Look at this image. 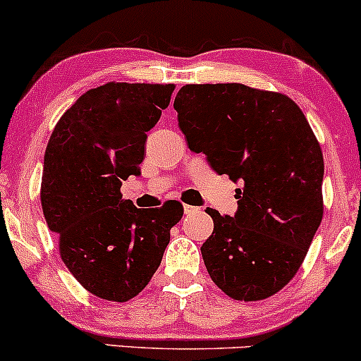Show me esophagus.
<instances>
[{
	"label": "esophagus",
	"instance_id": "1",
	"mask_svg": "<svg viewBox=\"0 0 361 361\" xmlns=\"http://www.w3.org/2000/svg\"><path fill=\"white\" fill-rule=\"evenodd\" d=\"M194 212H197V208H194V206H189V204H184V213L185 214H191Z\"/></svg>",
	"mask_w": 361,
	"mask_h": 361
}]
</instances>
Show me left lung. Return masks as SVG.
<instances>
[{
    "label": "left lung",
    "mask_w": 361,
    "mask_h": 361,
    "mask_svg": "<svg viewBox=\"0 0 361 361\" xmlns=\"http://www.w3.org/2000/svg\"><path fill=\"white\" fill-rule=\"evenodd\" d=\"M173 109L189 149L240 184L233 216L206 209L209 276L235 300L271 297L300 269L322 220L324 159L305 116L290 97L242 83L185 85Z\"/></svg>",
    "instance_id": "left-lung-1"
}]
</instances>
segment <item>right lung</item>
Returning <instances> with one entry per match:
<instances>
[{
    "label": "right lung",
    "instance_id": "obj_1",
    "mask_svg": "<svg viewBox=\"0 0 361 361\" xmlns=\"http://www.w3.org/2000/svg\"><path fill=\"white\" fill-rule=\"evenodd\" d=\"M173 85L105 83L61 116L44 155L40 202L61 259L95 297L128 302L159 269L182 204L140 209L121 185L140 176L147 133Z\"/></svg>",
    "mask_w": 361,
    "mask_h": 361
}]
</instances>
